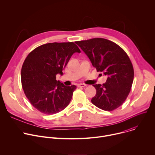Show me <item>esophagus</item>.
Wrapping results in <instances>:
<instances>
[{
  "instance_id": "obj_1",
  "label": "esophagus",
  "mask_w": 155,
  "mask_h": 155,
  "mask_svg": "<svg viewBox=\"0 0 155 155\" xmlns=\"http://www.w3.org/2000/svg\"><path fill=\"white\" fill-rule=\"evenodd\" d=\"M84 86H86V84L84 83H80L78 84V87H84Z\"/></svg>"
}]
</instances>
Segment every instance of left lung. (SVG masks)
Here are the masks:
<instances>
[{"label": "left lung", "mask_w": 155, "mask_h": 155, "mask_svg": "<svg viewBox=\"0 0 155 155\" xmlns=\"http://www.w3.org/2000/svg\"><path fill=\"white\" fill-rule=\"evenodd\" d=\"M75 43L97 71L108 76L102 85H93L96 94L92 103L105 111L118 108L128 96L134 80V69L129 56L117 44L105 38H94Z\"/></svg>", "instance_id": "1"}]
</instances>
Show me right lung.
Listing matches in <instances>:
<instances>
[{
    "mask_svg": "<svg viewBox=\"0 0 155 155\" xmlns=\"http://www.w3.org/2000/svg\"><path fill=\"white\" fill-rule=\"evenodd\" d=\"M74 53L80 50L74 42L49 43L32 50L21 69V84L31 104L39 112L53 115L70 103L76 86L56 80Z\"/></svg>",
    "mask_w": 155,
    "mask_h": 155,
    "instance_id": "obj_1",
    "label": "right lung"
}]
</instances>
